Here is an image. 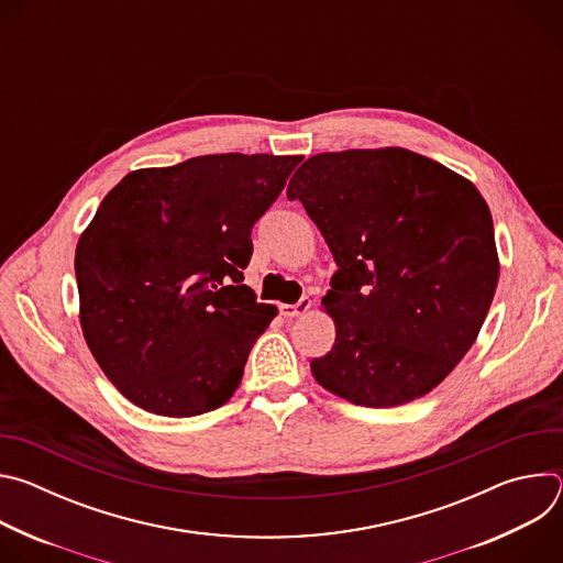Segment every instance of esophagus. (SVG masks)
<instances>
[{
	"label": "esophagus",
	"mask_w": 563,
	"mask_h": 563,
	"mask_svg": "<svg viewBox=\"0 0 563 563\" xmlns=\"http://www.w3.org/2000/svg\"><path fill=\"white\" fill-rule=\"evenodd\" d=\"M309 307H311V300H309L307 296H302V298H300L298 302H294V305H280V313H283L285 318H296V316L307 313Z\"/></svg>",
	"instance_id": "1"
}]
</instances>
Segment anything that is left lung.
Listing matches in <instances>:
<instances>
[{
    "label": "left lung",
    "mask_w": 563,
    "mask_h": 563,
    "mask_svg": "<svg viewBox=\"0 0 563 563\" xmlns=\"http://www.w3.org/2000/svg\"><path fill=\"white\" fill-rule=\"evenodd\" d=\"M339 265L336 323L313 378L354 406L394 408L467 354L499 280L490 209L463 176L408 148L318 153L287 187Z\"/></svg>",
    "instance_id": "left-lung-1"
}]
</instances>
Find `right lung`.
I'll use <instances>...</instances> for the list:
<instances>
[{"instance_id": "1", "label": "right lung", "mask_w": 563, "mask_h": 563, "mask_svg": "<svg viewBox=\"0 0 563 563\" xmlns=\"http://www.w3.org/2000/svg\"><path fill=\"white\" fill-rule=\"evenodd\" d=\"M300 155L216 153L137 169L75 250L79 323L107 378L172 419L224 406L278 313L243 285L252 227Z\"/></svg>"}]
</instances>
